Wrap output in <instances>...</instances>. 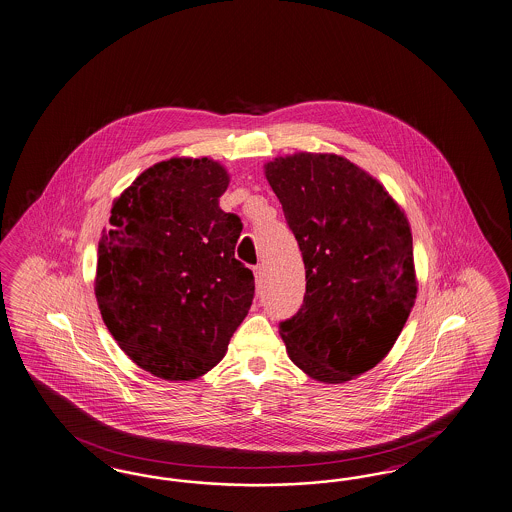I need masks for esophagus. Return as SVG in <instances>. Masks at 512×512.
<instances>
[{"label":"esophagus","instance_id":"34e87169","mask_svg":"<svg viewBox=\"0 0 512 512\" xmlns=\"http://www.w3.org/2000/svg\"><path fill=\"white\" fill-rule=\"evenodd\" d=\"M253 274H255V282H257V284H261V282H263V278H265V266H255V268H253Z\"/></svg>","mask_w":512,"mask_h":512}]
</instances>
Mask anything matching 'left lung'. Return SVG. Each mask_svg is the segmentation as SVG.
<instances>
[{
	"label": "left lung",
	"instance_id": "obj_1",
	"mask_svg": "<svg viewBox=\"0 0 512 512\" xmlns=\"http://www.w3.org/2000/svg\"><path fill=\"white\" fill-rule=\"evenodd\" d=\"M301 247L307 293L280 324L287 356L308 377L339 385L394 347L417 297L408 215L360 165L331 152L265 164Z\"/></svg>",
	"mask_w": 512,
	"mask_h": 512
}]
</instances>
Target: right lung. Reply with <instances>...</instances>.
Instances as JSON below:
<instances>
[{"instance_id": "1", "label": "right lung", "mask_w": 512, "mask_h": 512, "mask_svg": "<svg viewBox=\"0 0 512 512\" xmlns=\"http://www.w3.org/2000/svg\"><path fill=\"white\" fill-rule=\"evenodd\" d=\"M230 175L211 158L144 169L112 202L95 297L118 347L165 381L215 368L249 312L253 272L234 257L242 232L219 207Z\"/></svg>"}]
</instances>
